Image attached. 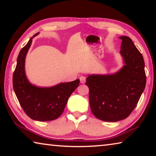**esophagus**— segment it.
<instances>
[{"mask_svg": "<svg viewBox=\"0 0 156 156\" xmlns=\"http://www.w3.org/2000/svg\"><path fill=\"white\" fill-rule=\"evenodd\" d=\"M80 83H81L82 84L85 83V82H86V78L84 77V76H80Z\"/></svg>", "mask_w": 156, "mask_h": 156, "instance_id": "34e87169", "label": "esophagus"}]
</instances>
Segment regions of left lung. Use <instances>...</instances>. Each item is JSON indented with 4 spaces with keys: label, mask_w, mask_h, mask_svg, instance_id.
I'll return each instance as SVG.
<instances>
[{
    "label": "left lung",
    "mask_w": 156,
    "mask_h": 156,
    "mask_svg": "<svg viewBox=\"0 0 156 156\" xmlns=\"http://www.w3.org/2000/svg\"><path fill=\"white\" fill-rule=\"evenodd\" d=\"M119 38L122 40L120 54L123 67L112 74H91L86 79L91 112L106 122L127 118L146 85L143 56L129 37Z\"/></svg>",
    "instance_id": "1"
}]
</instances>
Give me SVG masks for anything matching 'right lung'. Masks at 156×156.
<instances>
[{
    "mask_svg": "<svg viewBox=\"0 0 156 156\" xmlns=\"http://www.w3.org/2000/svg\"><path fill=\"white\" fill-rule=\"evenodd\" d=\"M34 34L20 50L13 74V87L20 106L29 117L37 121H51L62 114L69 98L78 87L80 80L42 87L31 84L25 73V58Z\"/></svg>",
    "mask_w": 156,
    "mask_h": 156,
    "instance_id": "add662e5",
    "label": "right lung"
}]
</instances>
